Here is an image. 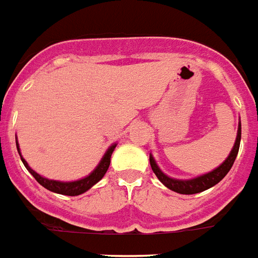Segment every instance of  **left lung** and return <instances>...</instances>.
<instances>
[{
  "label": "left lung",
  "mask_w": 258,
  "mask_h": 258,
  "mask_svg": "<svg viewBox=\"0 0 258 258\" xmlns=\"http://www.w3.org/2000/svg\"><path fill=\"white\" fill-rule=\"evenodd\" d=\"M239 143H241V123H239V127H238L237 133V140H235V144H234V148L228 155V158L224 160L223 163L220 164L218 168H215L214 171H211L208 174H204L201 177L193 178V179H186V181H182V179H173V178L167 177L166 174H163L160 171V168L158 167V164L155 163L152 155H150V163L151 167H152V171L155 173V175L159 178V181L163 183L164 186H167L170 190L177 191V193H181V195H195V193H200V191H204L207 189H210L214 185L219 183L222 181L227 173L230 171V168L232 167V164L235 162V158H237L238 151H239Z\"/></svg>",
  "instance_id": "left-lung-1"
}]
</instances>
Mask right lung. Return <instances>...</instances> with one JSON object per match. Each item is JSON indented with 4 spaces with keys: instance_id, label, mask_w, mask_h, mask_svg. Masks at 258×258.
I'll return each mask as SVG.
<instances>
[{
    "instance_id": "right-lung-1",
    "label": "right lung",
    "mask_w": 258,
    "mask_h": 258,
    "mask_svg": "<svg viewBox=\"0 0 258 258\" xmlns=\"http://www.w3.org/2000/svg\"><path fill=\"white\" fill-rule=\"evenodd\" d=\"M17 145V151H19V154H20V150H19V144L16 143ZM114 148H115V144L111 145L110 148L107 150V152L104 154L103 159H102V162L98 164V167L95 168L94 171L88 175V177L83 178V179H79V181H73V182H59V181H53V179H47V178L40 177L39 174L35 173L34 170L28 166L24 159L21 158V162L24 163V166L27 167V170L30 171L36 181L39 182L40 185L43 187H46L47 190L54 191V193H59V195H65V196H79L81 193H84L88 189L94 186L96 182H99L103 175L107 171L108 166H110V158H111V154H113Z\"/></svg>"
}]
</instances>
